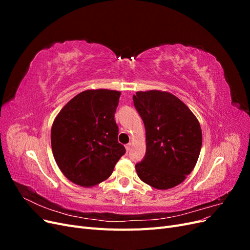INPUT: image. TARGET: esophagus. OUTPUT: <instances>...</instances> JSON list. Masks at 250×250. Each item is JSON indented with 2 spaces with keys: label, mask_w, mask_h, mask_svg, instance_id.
Returning a JSON list of instances; mask_svg holds the SVG:
<instances>
[{
  "label": "esophagus",
  "mask_w": 250,
  "mask_h": 250,
  "mask_svg": "<svg viewBox=\"0 0 250 250\" xmlns=\"http://www.w3.org/2000/svg\"><path fill=\"white\" fill-rule=\"evenodd\" d=\"M125 148H126V151L128 152V151H129V150H130V148H131V143H128L127 145L125 146Z\"/></svg>",
  "instance_id": "esophagus-1"
}]
</instances>
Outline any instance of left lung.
Instances as JSON below:
<instances>
[{
    "instance_id": "left-lung-1",
    "label": "left lung",
    "mask_w": 250,
    "mask_h": 250,
    "mask_svg": "<svg viewBox=\"0 0 250 250\" xmlns=\"http://www.w3.org/2000/svg\"><path fill=\"white\" fill-rule=\"evenodd\" d=\"M133 104L146 129V154L135 165L140 179L158 190L183 183L200 154L198 120L183 101L167 92H138Z\"/></svg>"
}]
</instances>
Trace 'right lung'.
Returning a JSON list of instances; mask_svg holds the SVG:
<instances>
[{
	"label": "right lung",
	"mask_w": 250,
	"mask_h": 250,
	"mask_svg": "<svg viewBox=\"0 0 250 250\" xmlns=\"http://www.w3.org/2000/svg\"><path fill=\"white\" fill-rule=\"evenodd\" d=\"M121 93L85 90L59 111L51 129L53 155L63 175L81 187L108 178L124 155L115 120Z\"/></svg>",
	"instance_id": "1"
}]
</instances>
